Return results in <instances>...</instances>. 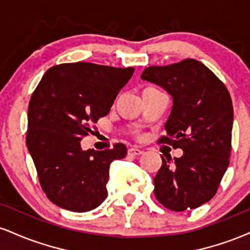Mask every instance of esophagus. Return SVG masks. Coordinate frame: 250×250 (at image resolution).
Wrapping results in <instances>:
<instances>
[{"mask_svg":"<svg viewBox=\"0 0 250 250\" xmlns=\"http://www.w3.org/2000/svg\"><path fill=\"white\" fill-rule=\"evenodd\" d=\"M143 153V150H141V149L136 148V147H133L130 148L128 150V154L130 155V156H139V155H141Z\"/></svg>","mask_w":250,"mask_h":250,"instance_id":"34e87169","label":"esophagus"}]
</instances>
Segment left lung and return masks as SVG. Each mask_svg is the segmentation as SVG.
<instances>
[{
    "mask_svg": "<svg viewBox=\"0 0 250 250\" xmlns=\"http://www.w3.org/2000/svg\"><path fill=\"white\" fill-rule=\"evenodd\" d=\"M141 79L155 83L173 99L160 142L181 148L179 159H163L154 177V194L174 211L194 209L216 194L229 166L233 103L228 89L203 63L187 59L146 68Z\"/></svg>",
    "mask_w": 250,
    "mask_h": 250,
    "instance_id": "left-lung-1",
    "label": "left lung"
}]
</instances>
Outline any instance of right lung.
<instances>
[{"mask_svg":"<svg viewBox=\"0 0 250 250\" xmlns=\"http://www.w3.org/2000/svg\"><path fill=\"white\" fill-rule=\"evenodd\" d=\"M134 68L88 62L63 63L45 71L28 108L27 147L40 183L54 205L77 213L95 209L107 197L109 166L127 155L123 143L83 150L91 123L110 111Z\"/></svg>","mask_w":250,"mask_h":250,"instance_id":"obj_1","label":"right lung"}]
</instances>
